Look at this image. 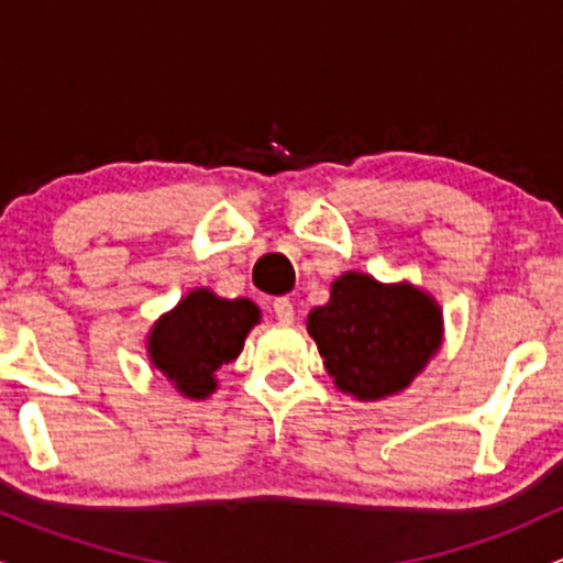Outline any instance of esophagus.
Masks as SVG:
<instances>
[{
  "label": "esophagus",
  "instance_id": "1",
  "mask_svg": "<svg viewBox=\"0 0 563 563\" xmlns=\"http://www.w3.org/2000/svg\"><path fill=\"white\" fill-rule=\"evenodd\" d=\"M273 312L280 322H290V320H294V303H290L286 296H283V299L273 301Z\"/></svg>",
  "mask_w": 563,
  "mask_h": 563
}]
</instances>
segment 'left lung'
Returning a JSON list of instances; mask_svg holds the SVG:
<instances>
[{
  "label": "left lung",
  "instance_id": "8db88e82",
  "mask_svg": "<svg viewBox=\"0 0 563 563\" xmlns=\"http://www.w3.org/2000/svg\"><path fill=\"white\" fill-rule=\"evenodd\" d=\"M307 331L318 341L335 386L360 399L405 389L442 341V314L412 286H380L371 275L346 273L331 301L309 312Z\"/></svg>",
  "mask_w": 563,
  "mask_h": 563
}]
</instances>
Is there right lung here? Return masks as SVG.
Masks as SVG:
<instances>
[{"label": "right lung", "mask_w": 563, "mask_h": 563, "mask_svg": "<svg viewBox=\"0 0 563 563\" xmlns=\"http://www.w3.org/2000/svg\"><path fill=\"white\" fill-rule=\"evenodd\" d=\"M256 322L260 309L254 301L219 299L198 288L153 325L151 360L185 397L203 399L214 391V373L241 354Z\"/></svg>", "instance_id": "obj_1"}]
</instances>
